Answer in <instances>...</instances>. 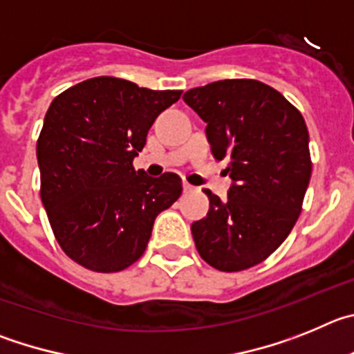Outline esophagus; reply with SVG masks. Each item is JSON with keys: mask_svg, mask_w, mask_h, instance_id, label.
I'll return each instance as SVG.
<instances>
[{"mask_svg": "<svg viewBox=\"0 0 354 354\" xmlns=\"http://www.w3.org/2000/svg\"><path fill=\"white\" fill-rule=\"evenodd\" d=\"M183 190H185V192H192L194 187L190 183H187V181H183Z\"/></svg>", "mask_w": 354, "mask_h": 354, "instance_id": "esophagus-1", "label": "esophagus"}]
</instances>
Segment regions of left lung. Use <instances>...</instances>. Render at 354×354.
Listing matches in <instances>:
<instances>
[{
	"mask_svg": "<svg viewBox=\"0 0 354 354\" xmlns=\"http://www.w3.org/2000/svg\"><path fill=\"white\" fill-rule=\"evenodd\" d=\"M206 122L216 160L229 158L227 201L205 189L208 215L192 224L199 256L221 272L263 263L300 216L312 174L301 113L272 86L224 79L183 95Z\"/></svg>",
	"mask_w": 354,
	"mask_h": 354,
	"instance_id": "obj_1",
	"label": "left lung"
}]
</instances>
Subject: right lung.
Wrapping results in <instances>:
<instances>
[{
  "label": "right lung",
  "instance_id": "1",
  "mask_svg": "<svg viewBox=\"0 0 354 354\" xmlns=\"http://www.w3.org/2000/svg\"><path fill=\"white\" fill-rule=\"evenodd\" d=\"M180 97L102 75L50 102L37 141L40 197L56 241L84 268H129L158 213L181 196L178 174L149 178L132 165L155 118Z\"/></svg>",
  "mask_w": 354,
  "mask_h": 354
}]
</instances>
